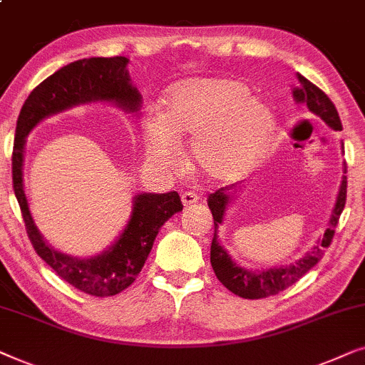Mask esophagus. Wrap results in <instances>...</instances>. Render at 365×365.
<instances>
[{
    "label": "esophagus",
    "instance_id": "esophagus-1",
    "mask_svg": "<svg viewBox=\"0 0 365 365\" xmlns=\"http://www.w3.org/2000/svg\"><path fill=\"white\" fill-rule=\"evenodd\" d=\"M181 201H182V206L184 207H191L192 204H196L199 201V196H197L196 192L187 191V192H182L181 194Z\"/></svg>",
    "mask_w": 365,
    "mask_h": 365
}]
</instances>
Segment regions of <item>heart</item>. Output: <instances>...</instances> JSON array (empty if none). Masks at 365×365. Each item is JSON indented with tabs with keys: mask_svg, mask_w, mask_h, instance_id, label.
<instances>
[{
	"mask_svg": "<svg viewBox=\"0 0 365 365\" xmlns=\"http://www.w3.org/2000/svg\"><path fill=\"white\" fill-rule=\"evenodd\" d=\"M276 116L261 98L236 79H186L169 89L166 111L143 121L148 158L174 168L182 141H192V161L202 178L234 182L251 174L271 149Z\"/></svg>",
	"mask_w": 365,
	"mask_h": 365,
	"instance_id": "obj_1",
	"label": "heart"
}]
</instances>
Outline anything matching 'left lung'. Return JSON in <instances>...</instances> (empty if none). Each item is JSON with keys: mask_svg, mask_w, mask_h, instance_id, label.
I'll use <instances>...</instances> for the list:
<instances>
[{"mask_svg": "<svg viewBox=\"0 0 365 365\" xmlns=\"http://www.w3.org/2000/svg\"><path fill=\"white\" fill-rule=\"evenodd\" d=\"M299 86L292 88V96L294 101L297 104H306L309 111L316 114L317 118H321L329 128L334 131H342V123L339 118V113L331 99L327 98V94L321 91L316 84H312L309 79H306L301 74H297ZM341 148L344 151V143H341ZM344 174L347 173V166L344 163ZM242 186L239 184H232V186H226L217 189L216 192L209 194L207 197V206L212 212L214 219V237L211 244V264L214 272L219 281L226 286L229 291L236 294L239 297L244 299H262L269 296H276L277 292L284 291L289 286H292L294 282H297L304 274L316 266L324 256V247H329L332 237H334V229H336L339 217L346 206V194H347V176H342L341 186H339V192L334 202L331 217L324 234L317 239L316 244L304 254L302 257H299L296 262L286 264V266H274L269 269H262V271H252V269H246L234 261L229 256V252L221 246L219 241V227L222 226L224 219H226V212L229 206L232 204V199L237 196L239 189Z\"/></svg>", "mask_w": 365, "mask_h": 365, "instance_id": "8db88e82", "label": "left lung"}]
</instances>
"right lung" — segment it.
<instances>
[{"mask_svg":"<svg viewBox=\"0 0 365 365\" xmlns=\"http://www.w3.org/2000/svg\"><path fill=\"white\" fill-rule=\"evenodd\" d=\"M128 64L129 59L124 56L84 58L59 68L24 101L14 134L13 187L34 251L63 281L96 297L114 296L136 281L159 229L182 211L181 197L176 191L138 192L133 197L131 216L111 246L96 256H71L54 249L34 224L23 182L24 146L28 134L43 119L83 104L109 103L138 116L143 96L131 83Z\"/></svg>","mask_w":365,"mask_h":365,"instance_id":"right-lung-1","label":"right lung"}]
</instances>
